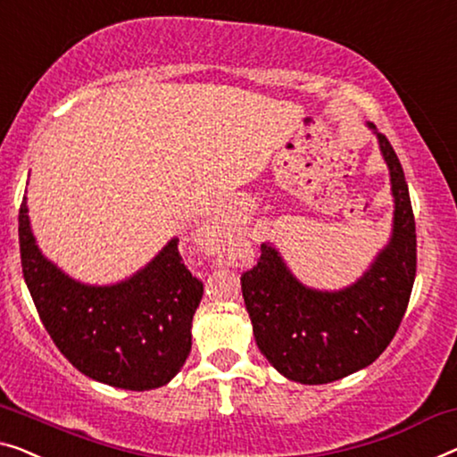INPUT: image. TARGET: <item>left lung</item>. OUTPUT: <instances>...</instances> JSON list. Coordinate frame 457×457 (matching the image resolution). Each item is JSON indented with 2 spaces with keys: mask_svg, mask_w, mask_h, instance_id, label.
<instances>
[{
  "mask_svg": "<svg viewBox=\"0 0 457 457\" xmlns=\"http://www.w3.org/2000/svg\"><path fill=\"white\" fill-rule=\"evenodd\" d=\"M378 137L390 172V240L355 283L326 291L303 285L272 242L242 275V295L258 349L297 384H330L371 365L396 335L417 275V229L408 185L386 135Z\"/></svg>",
  "mask_w": 457,
  "mask_h": 457,
  "instance_id": "left-lung-1",
  "label": "left lung"
}]
</instances>
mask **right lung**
Here are the masks:
<instances>
[{
    "label": "right lung",
    "instance_id": "add662e5",
    "mask_svg": "<svg viewBox=\"0 0 457 457\" xmlns=\"http://www.w3.org/2000/svg\"><path fill=\"white\" fill-rule=\"evenodd\" d=\"M26 287L57 349L84 376L122 390L166 386L193 345L203 283L190 275L172 237L145 267L111 285L67 275L38 248L26 196L18 215Z\"/></svg>",
    "mask_w": 457,
    "mask_h": 457
}]
</instances>
